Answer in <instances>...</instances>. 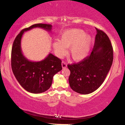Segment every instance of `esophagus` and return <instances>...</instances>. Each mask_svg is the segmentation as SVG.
Masks as SVG:
<instances>
[{
    "label": "esophagus",
    "mask_w": 125,
    "mask_h": 125,
    "mask_svg": "<svg viewBox=\"0 0 125 125\" xmlns=\"http://www.w3.org/2000/svg\"><path fill=\"white\" fill-rule=\"evenodd\" d=\"M67 63H66L65 62H64V61H63L62 62V67L64 69V68H67Z\"/></svg>",
    "instance_id": "esophagus-1"
}]
</instances>
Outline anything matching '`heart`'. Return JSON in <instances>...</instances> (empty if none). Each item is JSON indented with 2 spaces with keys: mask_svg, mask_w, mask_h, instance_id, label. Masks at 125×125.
I'll list each match as a JSON object with an SVG mask.
<instances>
[{
  "mask_svg": "<svg viewBox=\"0 0 125 125\" xmlns=\"http://www.w3.org/2000/svg\"><path fill=\"white\" fill-rule=\"evenodd\" d=\"M80 29H70L63 33L60 41L56 40L52 47L56 54L62 57L69 48V53L73 59L79 62L85 59L88 55L92 42V38L89 34Z\"/></svg>",
  "mask_w": 125,
  "mask_h": 125,
  "instance_id": "1",
  "label": "heart"
}]
</instances>
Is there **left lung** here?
<instances>
[{
  "label": "left lung",
  "instance_id": "left-lung-1",
  "mask_svg": "<svg viewBox=\"0 0 125 125\" xmlns=\"http://www.w3.org/2000/svg\"><path fill=\"white\" fill-rule=\"evenodd\" d=\"M95 29L97 34L90 55L77 64L68 65L70 87L80 94H91L99 88L113 63V47L109 38L103 31Z\"/></svg>",
  "mask_w": 125,
  "mask_h": 125
}]
</instances>
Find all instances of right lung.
<instances>
[{
    "mask_svg": "<svg viewBox=\"0 0 125 125\" xmlns=\"http://www.w3.org/2000/svg\"><path fill=\"white\" fill-rule=\"evenodd\" d=\"M37 27L50 31L52 25L37 23L23 29L13 42L11 52V67L16 79L23 89L32 94H40L48 90L53 77L62 69V61L51 53L39 62L30 61L23 55L21 47L23 34Z\"/></svg>",
    "mask_w": 125,
    "mask_h": 125,
    "instance_id": "obj_1",
    "label": "right lung"
}]
</instances>
